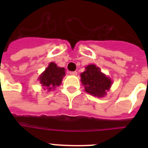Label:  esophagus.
Masks as SVG:
<instances>
[{"label":"esophagus","mask_w":148,"mask_h":148,"mask_svg":"<svg viewBox=\"0 0 148 148\" xmlns=\"http://www.w3.org/2000/svg\"><path fill=\"white\" fill-rule=\"evenodd\" d=\"M70 74H71V75H74V76H76L77 74V72L71 71V72H70Z\"/></svg>","instance_id":"34e87169"}]
</instances>
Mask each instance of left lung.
<instances>
[{
  "instance_id": "obj_1",
  "label": "left lung",
  "mask_w": 148,
  "mask_h": 148,
  "mask_svg": "<svg viewBox=\"0 0 148 148\" xmlns=\"http://www.w3.org/2000/svg\"><path fill=\"white\" fill-rule=\"evenodd\" d=\"M81 81L86 92L95 97H103L110 89L112 81L95 64H89L81 74Z\"/></svg>"
}]
</instances>
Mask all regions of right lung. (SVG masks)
<instances>
[{"label": "right lung", "instance_id": "obj_1", "mask_svg": "<svg viewBox=\"0 0 148 148\" xmlns=\"http://www.w3.org/2000/svg\"><path fill=\"white\" fill-rule=\"evenodd\" d=\"M64 76V68L58 67L55 63L51 62L45 71L42 72L38 77V80L44 90L50 92L55 90V88L61 84Z\"/></svg>", "mask_w": 148, "mask_h": 148}]
</instances>
